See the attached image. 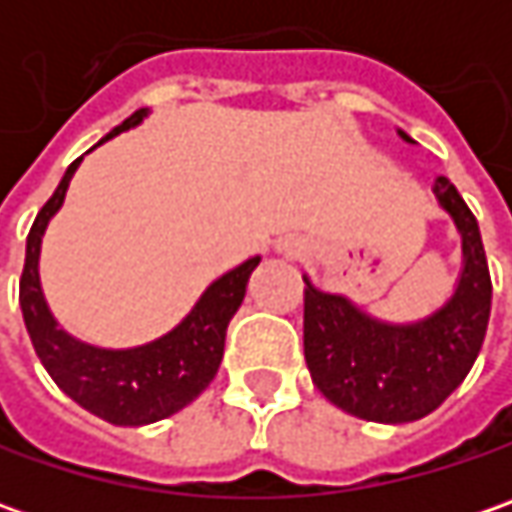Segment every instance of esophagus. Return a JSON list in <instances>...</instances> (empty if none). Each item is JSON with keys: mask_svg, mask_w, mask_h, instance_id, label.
Segmentation results:
<instances>
[{"mask_svg": "<svg viewBox=\"0 0 512 512\" xmlns=\"http://www.w3.org/2000/svg\"><path fill=\"white\" fill-rule=\"evenodd\" d=\"M276 253L285 256V259H302L307 253V245L299 236H285V239L276 242Z\"/></svg>", "mask_w": 512, "mask_h": 512, "instance_id": "obj_1", "label": "esophagus"}]
</instances>
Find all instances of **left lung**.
Returning a JSON list of instances; mask_svg holds the SVG:
<instances>
[{
    "instance_id": "left-lung-1",
    "label": "left lung",
    "mask_w": 512,
    "mask_h": 512,
    "mask_svg": "<svg viewBox=\"0 0 512 512\" xmlns=\"http://www.w3.org/2000/svg\"><path fill=\"white\" fill-rule=\"evenodd\" d=\"M407 145L413 139L399 130ZM436 202L462 236V267L450 296L413 322H387L342 293L305 279V362L313 384L344 413L379 424L424 419L464 382L490 319V270L479 222L447 176Z\"/></svg>"
}]
</instances>
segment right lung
<instances>
[{"mask_svg": "<svg viewBox=\"0 0 512 512\" xmlns=\"http://www.w3.org/2000/svg\"><path fill=\"white\" fill-rule=\"evenodd\" d=\"M148 113V108L136 110L119 128L110 130L99 145H105L108 139L125 130L139 128L148 119ZM99 145H93L90 150H96ZM82 159L85 156H79L65 170L48 205L39 210L36 222L30 227L25 270L19 282V305H22L25 327L50 379L79 407L116 427L162 422L187 407L213 382L225 356L227 325L245 302L247 279L259 267L262 256H253L239 267L227 270L216 282H210L185 319L153 342L136 344V347H99L76 339L56 322L45 299L39 279V256H42L45 230L50 219L65 205L70 179L82 165Z\"/></svg>", "mask_w": 512, "mask_h": 512, "instance_id": "1", "label": "right lung"}]
</instances>
